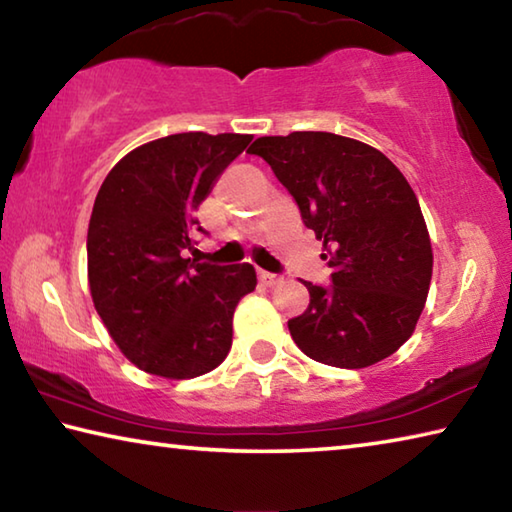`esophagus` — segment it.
<instances>
[{"label": "esophagus", "mask_w": 512, "mask_h": 512, "mask_svg": "<svg viewBox=\"0 0 512 512\" xmlns=\"http://www.w3.org/2000/svg\"><path fill=\"white\" fill-rule=\"evenodd\" d=\"M257 277H259V282L266 284V287H273V284L280 282V275L268 273V271H259V273H257Z\"/></svg>", "instance_id": "34e87169"}]
</instances>
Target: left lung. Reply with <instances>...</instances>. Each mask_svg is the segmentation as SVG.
<instances>
[{
	"instance_id": "left-lung-1",
	"label": "left lung",
	"mask_w": 512,
	"mask_h": 512,
	"mask_svg": "<svg viewBox=\"0 0 512 512\" xmlns=\"http://www.w3.org/2000/svg\"><path fill=\"white\" fill-rule=\"evenodd\" d=\"M332 268L329 287L305 282L309 307L289 332L309 359L366 368L409 341L424 309L433 253L427 223L402 171L352 137L298 131L259 137Z\"/></svg>"
}]
</instances>
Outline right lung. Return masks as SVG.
I'll use <instances>...</instances> for the list:
<instances>
[{"mask_svg":"<svg viewBox=\"0 0 512 512\" xmlns=\"http://www.w3.org/2000/svg\"><path fill=\"white\" fill-rule=\"evenodd\" d=\"M253 140L178 133L137 146L103 180L88 228V280L112 341L137 368L167 379L214 370L232 345V316L255 289L250 264L187 257L194 212Z\"/></svg>","mask_w":512,"mask_h":512,"instance_id":"obj_1","label":"right lung"}]
</instances>
